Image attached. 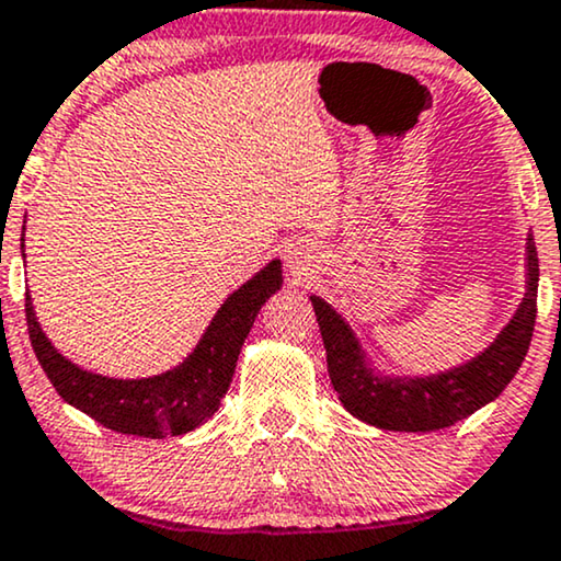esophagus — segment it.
Masks as SVG:
<instances>
[{
  "mask_svg": "<svg viewBox=\"0 0 561 561\" xmlns=\"http://www.w3.org/2000/svg\"><path fill=\"white\" fill-rule=\"evenodd\" d=\"M286 263H288V271L294 275H307L311 271V252L309 247L298 244V247H290L288 254H286Z\"/></svg>",
  "mask_w": 561,
  "mask_h": 561,
  "instance_id": "34e87169",
  "label": "esophagus"
}]
</instances>
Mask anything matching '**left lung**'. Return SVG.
I'll list each match as a JSON object with an SVG mask.
<instances>
[{
	"instance_id": "1",
	"label": "left lung",
	"mask_w": 561,
	"mask_h": 561,
	"mask_svg": "<svg viewBox=\"0 0 561 561\" xmlns=\"http://www.w3.org/2000/svg\"><path fill=\"white\" fill-rule=\"evenodd\" d=\"M538 254L526 239V296L503 332L474 358L431 376H387L370 366L366 351L324 298L309 296L327 351V370L340 402L363 423L399 433H431L467 420L490 404L518 374L536 322Z\"/></svg>"
}]
</instances>
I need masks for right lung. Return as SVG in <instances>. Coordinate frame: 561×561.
Returning <instances> with one entry per match:
<instances>
[{"label": "right lung", "mask_w": 561, "mask_h": 561, "mask_svg": "<svg viewBox=\"0 0 561 561\" xmlns=\"http://www.w3.org/2000/svg\"><path fill=\"white\" fill-rule=\"evenodd\" d=\"M280 260H271L263 271L254 273L221 304L193 353L180 366L149 378H111L79 368L50 345L35 319L31 294H25V319L35 358L58 397L90 414L94 423L138 438L191 433L214 417L227 394L254 319L280 288Z\"/></svg>", "instance_id": "right-lung-1"}]
</instances>
